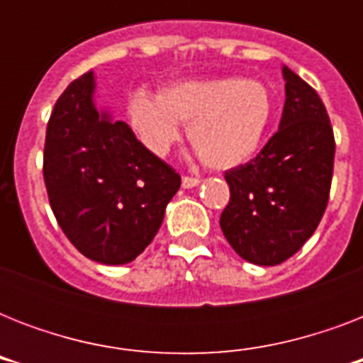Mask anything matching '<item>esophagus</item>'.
Here are the masks:
<instances>
[{"label": "esophagus", "mask_w": 363, "mask_h": 363, "mask_svg": "<svg viewBox=\"0 0 363 363\" xmlns=\"http://www.w3.org/2000/svg\"><path fill=\"white\" fill-rule=\"evenodd\" d=\"M199 184V179L198 177H190V175H184L182 177V186L184 188H194Z\"/></svg>", "instance_id": "1"}]
</instances>
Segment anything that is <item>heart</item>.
I'll return each instance as SVG.
<instances>
[{"label":"heart","mask_w":363,"mask_h":363,"mask_svg":"<svg viewBox=\"0 0 363 363\" xmlns=\"http://www.w3.org/2000/svg\"><path fill=\"white\" fill-rule=\"evenodd\" d=\"M131 124L150 150L164 154L188 124V139L205 165L238 167L252 158L273 121V98L265 84L247 79L177 82L156 98L137 94Z\"/></svg>","instance_id":"b5f03b06"}]
</instances>
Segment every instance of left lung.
Here are the masks:
<instances>
[{
  "mask_svg": "<svg viewBox=\"0 0 363 363\" xmlns=\"http://www.w3.org/2000/svg\"><path fill=\"white\" fill-rule=\"evenodd\" d=\"M279 130L247 164L226 171L224 238L256 265H279L320 224L330 199L335 139L320 96L286 65Z\"/></svg>",
  "mask_w": 363,
  "mask_h": 363,
  "instance_id": "left-lung-1",
  "label": "left lung"
}]
</instances>
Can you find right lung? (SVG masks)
Segmentation results:
<instances>
[{
    "instance_id": "add662e5",
    "label": "right lung",
    "mask_w": 363,
    "mask_h": 363,
    "mask_svg": "<svg viewBox=\"0 0 363 363\" xmlns=\"http://www.w3.org/2000/svg\"><path fill=\"white\" fill-rule=\"evenodd\" d=\"M94 73L71 82L47 125L43 177L65 238L86 258L128 264L148 247L181 175L92 99Z\"/></svg>"
}]
</instances>
